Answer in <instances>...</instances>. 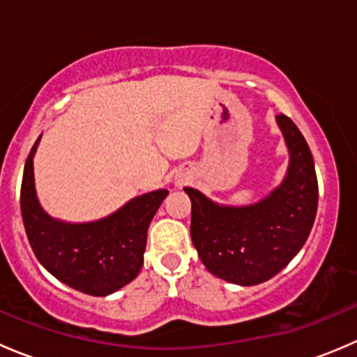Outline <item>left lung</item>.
Returning <instances> with one entry per match:
<instances>
[{
  "instance_id": "8db88e82",
  "label": "left lung",
  "mask_w": 357,
  "mask_h": 357,
  "mask_svg": "<svg viewBox=\"0 0 357 357\" xmlns=\"http://www.w3.org/2000/svg\"><path fill=\"white\" fill-rule=\"evenodd\" d=\"M290 150L285 181L268 199L248 207H219L199 190L192 200V242L218 278L250 287L278 275L297 255L314 225L318 179L307 142L290 117L276 115Z\"/></svg>"
}]
</instances>
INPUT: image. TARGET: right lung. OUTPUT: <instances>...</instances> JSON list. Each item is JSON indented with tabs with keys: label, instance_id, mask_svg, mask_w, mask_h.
Listing matches in <instances>:
<instances>
[{
	"label": "right lung",
	"instance_id": "right-lung-1",
	"mask_svg": "<svg viewBox=\"0 0 357 357\" xmlns=\"http://www.w3.org/2000/svg\"><path fill=\"white\" fill-rule=\"evenodd\" d=\"M31 149L24 167L20 211L29 243L38 261L70 289L105 297L138 276L143 266L150 221L167 190L145 193L115 214L86 225H67L50 218L34 192Z\"/></svg>",
	"mask_w": 357,
	"mask_h": 357
}]
</instances>
